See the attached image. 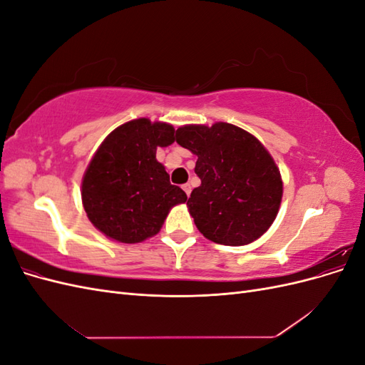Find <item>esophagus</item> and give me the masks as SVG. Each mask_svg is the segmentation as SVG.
<instances>
[{
    "mask_svg": "<svg viewBox=\"0 0 365 365\" xmlns=\"http://www.w3.org/2000/svg\"><path fill=\"white\" fill-rule=\"evenodd\" d=\"M182 190L185 192L187 196H190V193H192V185H190V184H184V185H182Z\"/></svg>",
    "mask_w": 365,
    "mask_h": 365,
    "instance_id": "esophagus-1",
    "label": "esophagus"
}]
</instances>
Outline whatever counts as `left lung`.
<instances>
[{"label": "left lung", "mask_w": 365, "mask_h": 365, "mask_svg": "<svg viewBox=\"0 0 365 365\" xmlns=\"http://www.w3.org/2000/svg\"><path fill=\"white\" fill-rule=\"evenodd\" d=\"M176 143L197 157L201 185L187 207L196 228L220 245L242 247L257 240L277 217L283 181L271 153L245 129L217 121L184 125Z\"/></svg>", "instance_id": "8db88e82"}]
</instances>
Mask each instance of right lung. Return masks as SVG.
<instances>
[{"label": "right lung", "instance_id": "obj_1", "mask_svg": "<svg viewBox=\"0 0 365 365\" xmlns=\"http://www.w3.org/2000/svg\"><path fill=\"white\" fill-rule=\"evenodd\" d=\"M169 123L135 118L115 128L98 146L82 178V204L108 239L138 244L158 235L170 210L187 201L157 160L175 141Z\"/></svg>", "mask_w": 365, "mask_h": 365}]
</instances>
